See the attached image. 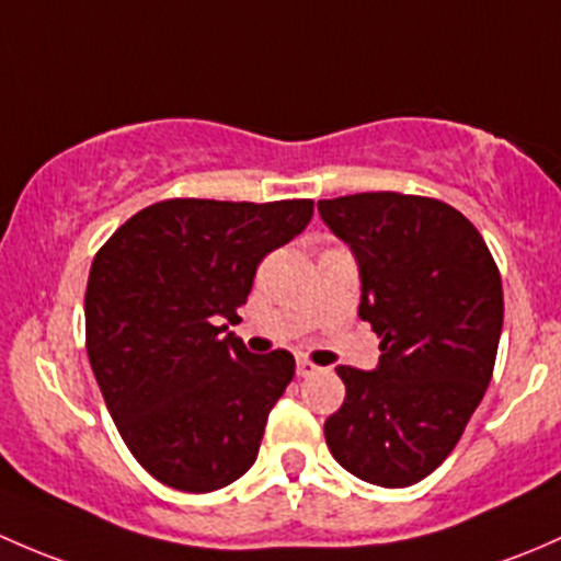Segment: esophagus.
<instances>
[{
    "label": "esophagus",
    "instance_id": "obj_1",
    "mask_svg": "<svg viewBox=\"0 0 561 561\" xmlns=\"http://www.w3.org/2000/svg\"><path fill=\"white\" fill-rule=\"evenodd\" d=\"M321 367L313 365L310 359H297V375L299 378H310V375H319Z\"/></svg>",
    "mask_w": 561,
    "mask_h": 561
}]
</instances>
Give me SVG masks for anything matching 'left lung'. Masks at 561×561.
I'll return each instance as SVG.
<instances>
[{
  "instance_id": "8db88e82",
  "label": "left lung",
  "mask_w": 561,
  "mask_h": 561,
  "mask_svg": "<svg viewBox=\"0 0 561 561\" xmlns=\"http://www.w3.org/2000/svg\"><path fill=\"white\" fill-rule=\"evenodd\" d=\"M356 253L359 316L380 337L373 373L340 365L345 402L323 424L334 459L362 481L413 486L446 461L492 380L502 280L481 232L432 196L321 199Z\"/></svg>"
}]
</instances>
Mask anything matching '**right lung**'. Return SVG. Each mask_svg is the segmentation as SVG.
<instances>
[{
	"mask_svg": "<svg viewBox=\"0 0 561 561\" xmlns=\"http://www.w3.org/2000/svg\"><path fill=\"white\" fill-rule=\"evenodd\" d=\"M310 216V199H164L96 251L85 351L118 435L164 486L216 492L256 461L294 356L248 354L224 321H240L259 262Z\"/></svg>",
	"mask_w": 561,
	"mask_h": 561,
	"instance_id": "add662e5",
	"label": "right lung"
}]
</instances>
